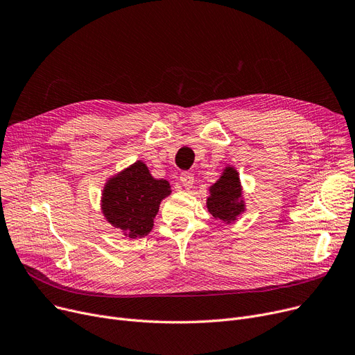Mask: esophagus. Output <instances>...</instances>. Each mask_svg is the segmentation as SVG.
<instances>
[{
    "mask_svg": "<svg viewBox=\"0 0 355 355\" xmlns=\"http://www.w3.org/2000/svg\"><path fill=\"white\" fill-rule=\"evenodd\" d=\"M180 182L187 188V190H190L194 184V174L191 173H182L180 175Z\"/></svg>",
    "mask_w": 355,
    "mask_h": 355,
    "instance_id": "1",
    "label": "esophagus"
}]
</instances>
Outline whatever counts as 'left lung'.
I'll list each match as a JSON object with an SVG mask.
<instances>
[{
    "mask_svg": "<svg viewBox=\"0 0 355 355\" xmlns=\"http://www.w3.org/2000/svg\"><path fill=\"white\" fill-rule=\"evenodd\" d=\"M207 208L212 217L227 224L244 212L240 177L232 167H225L221 178L209 188Z\"/></svg>",
    "mask_w": 355,
    "mask_h": 355,
    "instance_id": "8db88e82",
    "label": "left lung"
}]
</instances>
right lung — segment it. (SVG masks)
Instances as JSON below:
<instances>
[{"instance_id":"1","label":"right lung","mask_w":355,"mask_h":355,"mask_svg":"<svg viewBox=\"0 0 355 355\" xmlns=\"http://www.w3.org/2000/svg\"><path fill=\"white\" fill-rule=\"evenodd\" d=\"M170 184L155 180L141 161L110 178L103 191V214L130 239H141L154 225L161 201L170 196Z\"/></svg>"}]
</instances>
